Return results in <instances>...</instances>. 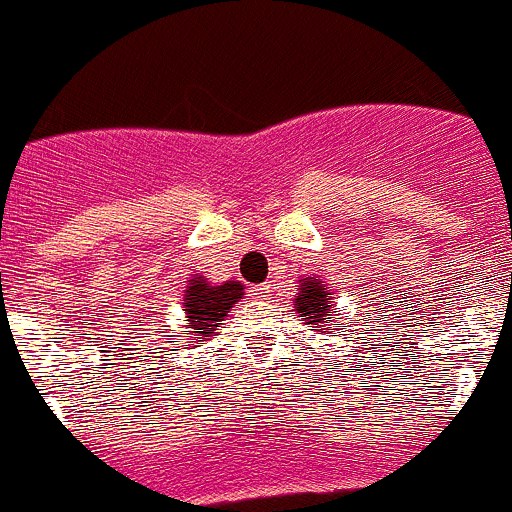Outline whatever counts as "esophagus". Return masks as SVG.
<instances>
[{"mask_svg":"<svg viewBox=\"0 0 512 512\" xmlns=\"http://www.w3.org/2000/svg\"><path fill=\"white\" fill-rule=\"evenodd\" d=\"M271 284H259V287H253V294H259V297H269Z\"/></svg>","mask_w":512,"mask_h":512,"instance_id":"34e87169","label":"esophagus"}]
</instances>
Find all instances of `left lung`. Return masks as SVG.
<instances>
[{"instance_id": "obj_1", "label": "left lung", "mask_w": 512, "mask_h": 512, "mask_svg": "<svg viewBox=\"0 0 512 512\" xmlns=\"http://www.w3.org/2000/svg\"><path fill=\"white\" fill-rule=\"evenodd\" d=\"M294 312L304 320V325L317 327V332L330 330L332 322V302H330V287H325V281H320L317 276H307L302 279V287H299V297L294 302Z\"/></svg>"}]
</instances>
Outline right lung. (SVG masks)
Wrapping results in <instances>:
<instances>
[{
  "label": "right lung",
  "mask_w": 512,
  "mask_h": 512,
  "mask_svg": "<svg viewBox=\"0 0 512 512\" xmlns=\"http://www.w3.org/2000/svg\"><path fill=\"white\" fill-rule=\"evenodd\" d=\"M243 289L246 287H243L241 281H225L220 287H213L205 276L190 279V287L185 289V299H182L187 317L182 337H195L198 345L210 340L213 332L228 317V309L243 299Z\"/></svg>",
  "instance_id": "add662e5"
}]
</instances>
